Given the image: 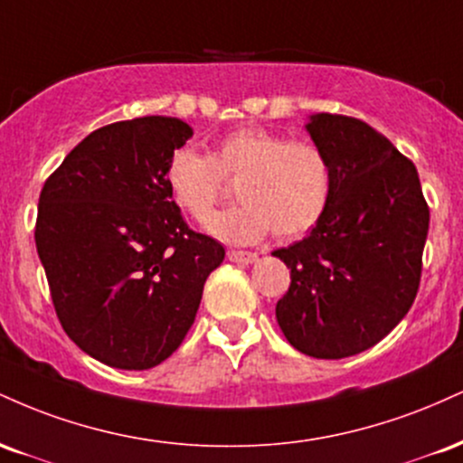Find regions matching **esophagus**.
Masks as SVG:
<instances>
[{
  "label": "esophagus",
  "instance_id": "obj_1",
  "mask_svg": "<svg viewBox=\"0 0 463 463\" xmlns=\"http://www.w3.org/2000/svg\"><path fill=\"white\" fill-rule=\"evenodd\" d=\"M228 259H231L232 263L248 265V263L257 261L259 254L257 252H246V250H228Z\"/></svg>",
  "mask_w": 463,
  "mask_h": 463
}]
</instances>
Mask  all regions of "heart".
<instances>
[{
  "label": "heart",
  "instance_id": "1",
  "mask_svg": "<svg viewBox=\"0 0 463 463\" xmlns=\"http://www.w3.org/2000/svg\"><path fill=\"white\" fill-rule=\"evenodd\" d=\"M225 179H239L242 204L211 218L206 232L228 243L261 241L269 231L294 239L322 220L331 200L333 174L326 152L311 139L246 126L226 132L209 156L178 147L165 165V187L178 211L209 220Z\"/></svg>",
  "mask_w": 463,
  "mask_h": 463
}]
</instances>
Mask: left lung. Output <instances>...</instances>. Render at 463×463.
Wrapping results in <instances>:
<instances>
[{
    "mask_svg": "<svg viewBox=\"0 0 463 463\" xmlns=\"http://www.w3.org/2000/svg\"><path fill=\"white\" fill-rule=\"evenodd\" d=\"M307 130L326 152L333 189L309 235L272 252L291 276L276 320L300 353L344 359L379 344L411 309L429 206L416 165L365 121L317 113Z\"/></svg>",
    "mask_w": 463,
    "mask_h": 463,
    "instance_id": "left-lung-1",
    "label": "left lung"
}]
</instances>
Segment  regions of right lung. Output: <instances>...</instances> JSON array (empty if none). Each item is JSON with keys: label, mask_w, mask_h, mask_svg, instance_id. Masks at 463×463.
I'll return each mask as SVG.
<instances>
[{"label": "right lung", "mask_w": 463, "mask_h": 463, "mask_svg": "<svg viewBox=\"0 0 463 463\" xmlns=\"http://www.w3.org/2000/svg\"><path fill=\"white\" fill-rule=\"evenodd\" d=\"M194 135L176 117L93 130L45 180L36 250L58 320L110 368L150 370L183 344L226 250L191 231L165 165Z\"/></svg>", "instance_id": "right-lung-1"}]
</instances>
